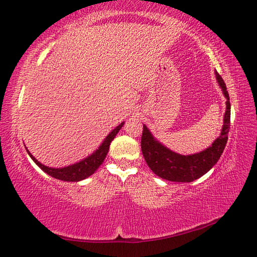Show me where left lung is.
Wrapping results in <instances>:
<instances>
[{
    "instance_id": "left-lung-1",
    "label": "left lung",
    "mask_w": 257,
    "mask_h": 257,
    "mask_svg": "<svg viewBox=\"0 0 257 257\" xmlns=\"http://www.w3.org/2000/svg\"><path fill=\"white\" fill-rule=\"evenodd\" d=\"M219 85L227 98L226 114L223 118V126L220 136L212 143V145L204 152L182 156L171 152L156 141L145 125H143V134L141 139L142 153L148 167L158 177L173 181V182H192L208 172L220 158L228 141L230 130V98L226 84L220 75L216 72Z\"/></svg>"
}]
</instances>
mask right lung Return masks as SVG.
<instances>
[{
  "mask_svg": "<svg viewBox=\"0 0 257 257\" xmlns=\"http://www.w3.org/2000/svg\"><path fill=\"white\" fill-rule=\"evenodd\" d=\"M123 124L124 123L117 125V126L112 131L107 137H105V140L101 144V146L99 147V149H97L91 156H89V157H87L83 161H80L78 164H75L73 166H68L61 169L49 168L47 166L41 165L38 160H37L35 157H33V155H31L28 150L27 152L31 157V159L36 162V165L39 168H41L43 171H45L47 174H49V176H51L58 180L67 181V182H77V181L84 180L86 178L90 177L91 174L95 172L100 166H101L105 156H107L109 152L111 142L113 141L118 131H120L121 127L123 126Z\"/></svg>",
  "mask_w": 257,
  "mask_h": 257,
  "instance_id": "add662e5",
  "label": "right lung"
}]
</instances>
